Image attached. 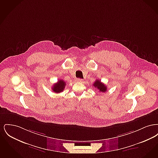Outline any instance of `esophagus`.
Masks as SVG:
<instances>
[{"instance_id": "1", "label": "esophagus", "mask_w": 158, "mask_h": 158, "mask_svg": "<svg viewBox=\"0 0 158 158\" xmlns=\"http://www.w3.org/2000/svg\"><path fill=\"white\" fill-rule=\"evenodd\" d=\"M82 79H80V78L76 79V81H77V82H82Z\"/></svg>"}]
</instances>
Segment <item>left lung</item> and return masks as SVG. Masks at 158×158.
<instances>
[{"label":"left lung","instance_id":"left-lung-1","mask_svg":"<svg viewBox=\"0 0 158 158\" xmlns=\"http://www.w3.org/2000/svg\"><path fill=\"white\" fill-rule=\"evenodd\" d=\"M93 85L100 92H105L107 91V86H106L103 83L101 82L100 80H97Z\"/></svg>","mask_w":158,"mask_h":158}]
</instances>
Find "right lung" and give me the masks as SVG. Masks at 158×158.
I'll return each mask as SVG.
<instances>
[{"label":"right lung","mask_w":158,"mask_h":158,"mask_svg":"<svg viewBox=\"0 0 158 158\" xmlns=\"http://www.w3.org/2000/svg\"><path fill=\"white\" fill-rule=\"evenodd\" d=\"M66 82L60 79L58 81V82L55 83L53 86L52 88V90L54 92L56 93H60L61 92H63V90H64L65 86H66Z\"/></svg>","instance_id":"1"}]
</instances>
